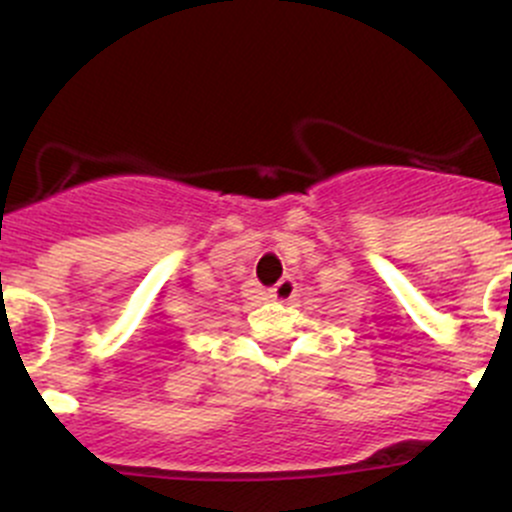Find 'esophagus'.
<instances>
[{"mask_svg":"<svg viewBox=\"0 0 512 512\" xmlns=\"http://www.w3.org/2000/svg\"><path fill=\"white\" fill-rule=\"evenodd\" d=\"M294 292H297V285H294V282L289 280V277H285V280H280L275 287L270 289V297L275 299V302L287 304V302H292Z\"/></svg>","mask_w":512,"mask_h":512,"instance_id":"esophagus-1","label":"esophagus"}]
</instances>
